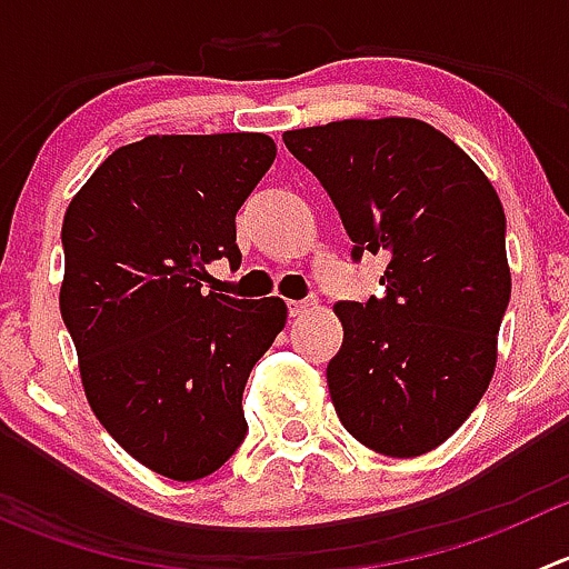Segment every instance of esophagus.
<instances>
[{
    "label": "esophagus",
    "mask_w": 569,
    "mask_h": 569,
    "mask_svg": "<svg viewBox=\"0 0 569 569\" xmlns=\"http://www.w3.org/2000/svg\"><path fill=\"white\" fill-rule=\"evenodd\" d=\"M317 306H319L317 297H311V300H295L289 302V313L291 317H306V313H311Z\"/></svg>",
    "instance_id": "1"
}]
</instances>
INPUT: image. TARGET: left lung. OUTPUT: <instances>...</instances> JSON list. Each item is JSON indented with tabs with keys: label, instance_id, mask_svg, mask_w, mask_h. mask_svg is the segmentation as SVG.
I'll return each mask as SVG.
<instances>
[{
	"label": "left lung",
	"instance_id": "8db88e82",
	"mask_svg": "<svg viewBox=\"0 0 569 569\" xmlns=\"http://www.w3.org/2000/svg\"><path fill=\"white\" fill-rule=\"evenodd\" d=\"M283 142L332 198L352 256H388L386 295L332 308L343 325L327 366L332 407L377 455H427L496 375L512 295L498 192L457 142L416 118L332 120Z\"/></svg>",
	"mask_w": 569,
	"mask_h": 569
}]
</instances>
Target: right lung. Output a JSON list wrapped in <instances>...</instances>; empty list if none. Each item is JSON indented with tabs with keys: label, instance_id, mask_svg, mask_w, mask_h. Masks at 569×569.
<instances>
[{
	"label": "right lung",
	"instance_id": "add662e5",
	"mask_svg": "<svg viewBox=\"0 0 569 569\" xmlns=\"http://www.w3.org/2000/svg\"><path fill=\"white\" fill-rule=\"evenodd\" d=\"M258 131L151 134L118 148L68 203L60 313L101 427L153 473H214L248 435L250 369L286 327L280 297L203 295L237 248V211L274 162Z\"/></svg>",
	"mask_w": 569,
	"mask_h": 569
}]
</instances>
